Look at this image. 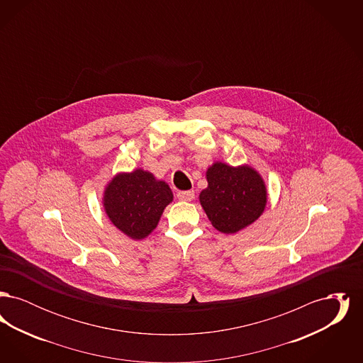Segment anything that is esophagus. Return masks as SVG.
Returning <instances> with one entry per match:
<instances>
[{
	"instance_id": "obj_1",
	"label": "esophagus",
	"mask_w": 363,
	"mask_h": 363,
	"mask_svg": "<svg viewBox=\"0 0 363 363\" xmlns=\"http://www.w3.org/2000/svg\"><path fill=\"white\" fill-rule=\"evenodd\" d=\"M177 197L182 201H191L194 199V191L193 190H185V191H178Z\"/></svg>"
}]
</instances>
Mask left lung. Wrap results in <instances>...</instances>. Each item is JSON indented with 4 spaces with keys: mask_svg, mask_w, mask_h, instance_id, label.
Returning <instances> with one entry per match:
<instances>
[{
    "mask_svg": "<svg viewBox=\"0 0 363 363\" xmlns=\"http://www.w3.org/2000/svg\"><path fill=\"white\" fill-rule=\"evenodd\" d=\"M207 181L200 203L216 230L233 234L259 219L267 204V190L257 172L249 166L215 163L208 169Z\"/></svg>",
    "mask_w": 363,
    "mask_h": 363,
    "instance_id": "left-lung-1",
    "label": "left lung"
}]
</instances>
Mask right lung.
I'll return each mask as SVG.
<instances>
[{"label":"right lung","instance_id":"right-lung-1","mask_svg":"<svg viewBox=\"0 0 363 363\" xmlns=\"http://www.w3.org/2000/svg\"><path fill=\"white\" fill-rule=\"evenodd\" d=\"M173 193L148 172L118 174L104 191V209L110 220L133 240L145 238L155 228Z\"/></svg>","mask_w":363,"mask_h":363}]
</instances>
